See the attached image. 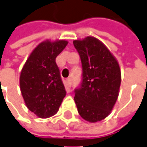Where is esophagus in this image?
<instances>
[{"label": "esophagus", "mask_w": 147, "mask_h": 147, "mask_svg": "<svg viewBox=\"0 0 147 147\" xmlns=\"http://www.w3.org/2000/svg\"><path fill=\"white\" fill-rule=\"evenodd\" d=\"M65 84H66V86H67L68 88H69L72 85V80L70 79V78H68V79L65 81Z\"/></svg>", "instance_id": "esophagus-1"}]
</instances>
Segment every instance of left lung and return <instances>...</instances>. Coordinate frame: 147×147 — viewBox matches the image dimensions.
Here are the masks:
<instances>
[{"label": "left lung", "mask_w": 147, "mask_h": 147, "mask_svg": "<svg viewBox=\"0 0 147 147\" xmlns=\"http://www.w3.org/2000/svg\"><path fill=\"white\" fill-rule=\"evenodd\" d=\"M74 45L82 66V82L74 90L78 111L88 122H99L110 114L118 98L119 65L106 45L95 37L75 40Z\"/></svg>", "instance_id": "obj_1"}]
</instances>
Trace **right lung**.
<instances>
[{"label":"right lung","mask_w":147,"mask_h":147,"mask_svg":"<svg viewBox=\"0 0 147 147\" xmlns=\"http://www.w3.org/2000/svg\"><path fill=\"white\" fill-rule=\"evenodd\" d=\"M68 41H45L29 55L20 76V87L25 105L37 117L47 118L57 114L66 91L56 57Z\"/></svg>","instance_id":"obj_1"}]
</instances>
